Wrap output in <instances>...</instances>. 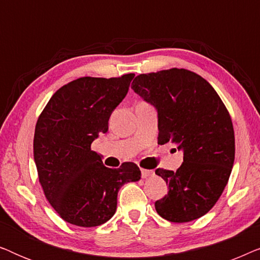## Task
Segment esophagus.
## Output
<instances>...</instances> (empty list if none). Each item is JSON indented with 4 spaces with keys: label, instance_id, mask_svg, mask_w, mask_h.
Wrapping results in <instances>:
<instances>
[{
    "label": "esophagus",
    "instance_id": "obj_1",
    "mask_svg": "<svg viewBox=\"0 0 260 260\" xmlns=\"http://www.w3.org/2000/svg\"><path fill=\"white\" fill-rule=\"evenodd\" d=\"M141 174H142V177H143V179H148V177L154 175V172H152V170H148V169H141Z\"/></svg>",
    "mask_w": 260,
    "mask_h": 260
}]
</instances>
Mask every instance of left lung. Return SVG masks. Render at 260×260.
<instances>
[{"instance_id": "left-lung-1", "label": "left lung", "mask_w": 260, "mask_h": 260, "mask_svg": "<svg viewBox=\"0 0 260 260\" xmlns=\"http://www.w3.org/2000/svg\"><path fill=\"white\" fill-rule=\"evenodd\" d=\"M157 109L158 144L183 150L176 172L158 168L168 194L155 202L156 212L172 222L201 218L219 200L236 154L230 112L207 80L184 69L140 74L131 85Z\"/></svg>"}]
</instances>
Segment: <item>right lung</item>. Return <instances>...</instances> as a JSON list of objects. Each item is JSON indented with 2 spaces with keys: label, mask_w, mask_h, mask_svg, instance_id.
Instances as JSON below:
<instances>
[{
  "label": "right lung",
  "mask_w": 260,
  "mask_h": 260,
  "mask_svg": "<svg viewBox=\"0 0 260 260\" xmlns=\"http://www.w3.org/2000/svg\"><path fill=\"white\" fill-rule=\"evenodd\" d=\"M134 73L83 77L60 87L39 116L34 161L39 182L59 216L72 225L94 227L111 219L119 188L141 179L134 162L108 168L91 144L109 130V118L129 90Z\"/></svg>",
  "instance_id": "obj_1"
}]
</instances>
